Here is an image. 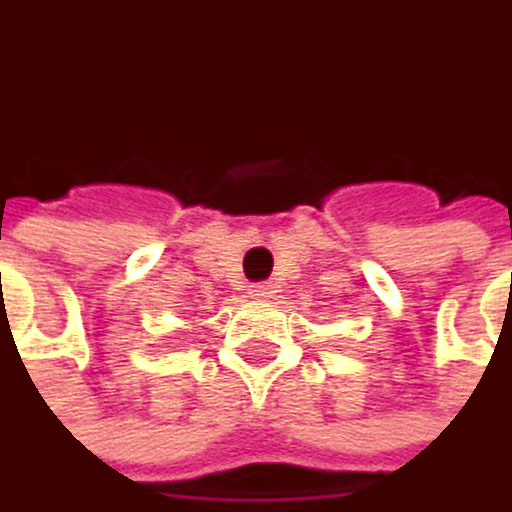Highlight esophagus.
<instances>
[{"label":"esophagus","instance_id":"1","mask_svg":"<svg viewBox=\"0 0 512 512\" xmlns=\"http://www.w3.org/2000/svg\"><path fill=\"white\" fill-rule=\"evenodd\" d=\"M248 294H251L254 300H270V297H276V285H270V282H264V285H251Z\"/></svg>","mask_w":512,"mask_h":512}]
</instances>
